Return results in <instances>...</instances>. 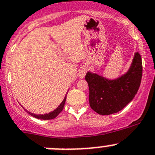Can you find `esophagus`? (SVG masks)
I'll use <instances>...</instances> for the list:
<instances>
[{"label": "esophagus", "instance_id": "obj_1", "mask_svg": "<svg viewBox=\"0 0 155 155\" xmlns=\"http://www.w3.org/2000/svg\"><path fill=\"white\" fill-rule=\"evenodd\" d=\"M86 72H87V69L84 67H82L80 70L78 71V76L80 78H84L86 74Z\"/></svg>", "mask_w": 155, "mask_h": 155}]
</instances>
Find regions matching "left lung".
I'll use <instances>...</instances> for the list:
<instances>
[{
    "label": "left lung",
    "instance_id": "1",
    "mask_svg": "<svg viewBox=\"0 0 155 155\" xmlns=\"http://www.w3.org/2000/svg\"><path fill=\"white\" fill-rule=\"evenodd\" d=\"M142 61L139 53H135L128 71L118 78L109 79L91 71H87L85 80L89 87V103L100 115L118 113L134 98L140 85Z\"/></svg>",
    "mask_w": 155,
    "mask_h": 155
}]
</instances>
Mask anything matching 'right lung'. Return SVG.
Wrapping results in <instances>:
<instances>
[{"label": "right lung", "instance_id": "1", "mask_svg": "<svg viewBox=\"0 0 155 155\" xmlns=\"http://www.w3.org/2000/svg\"><path fill=\"white\" fill-rule=\"evenodd\" d=\"M66 98H67V95H65L64 100H63L62 102L60 104V105H59L58 107L49 113L37 115V114H34V113H30V112H28V111H27V110H26V112L28 113V114H30L31 116H33V117H35V118H36V119H39V120H53V119L56 118V117H57V116L60 114V113H61V111L63 110V109H64V104H65V102H66Z\"/></svg>", "mask_w": 155, "mask_h": 155}]
</instances>
